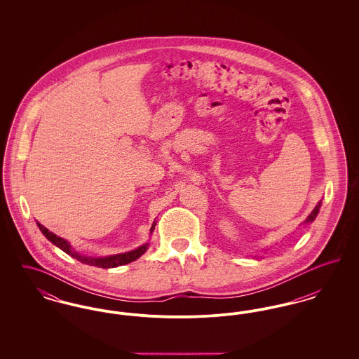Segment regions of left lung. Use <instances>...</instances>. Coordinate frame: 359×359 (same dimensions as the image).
Returning a JSON list of instances; mask_svg holds the SVG:
<instances>
[{"label": "left lung", "mask_w": 359, "mask_h": 359, "mask_svg": "<svg viewBox=\"0 0 359 359\" xmlns=\"http://www.w3.org/2000/svg\"><path fill=\"white\" fill-rule=\"evenodd\" d=\"M320 205H322V202H319V203L316 205V207L313 208V211H312V212L308 215V218L306 219V221H304V223L312 222V221L316 218V215H318V212H319V208H320Z\"/></svg>", "instance_id": "obj_1"}]
</instances>
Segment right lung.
Listing matches in <instances>:
<instances>
[{
	"label": "right lung",
	"mask_w": 359,
	"mask_h": 359,
	"mask_svg": "<svg viewBox=\"0 0 359 359\" xmlns=\"http://www.w3.org/2000/svg\"><path fill=\"white\" fill-rule=\"evenodd\" d=\"M154 224H156V223H154V226L151 227V233L154 231ZM37 226H39V229L41 230V233H43L47 238L50 239L53 245H56L57 248H60L65 253H67L69 256L76 258L78 261H81V262H83V264L93 265V266H100V268H104V269H107V268H116V266H121V265L129 264V262L137 259L138 257L142 256V255L147 252V249H148V243H145V245L140 246L136 250H132V252H128V253H122V255H117V256L102 257V258L81 256L79 253H76V252L69 246V243L67 241H65V239L55 236L53 233H51L48 229H46V227H44L43 224H40V223H37Z\"/></svg>",
	"instance_id": "add662e5"
}]
</instances>
